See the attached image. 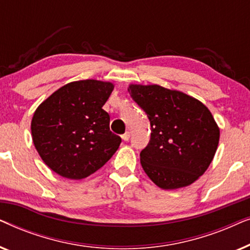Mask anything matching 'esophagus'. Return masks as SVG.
I'll return each mask as SVG.
<instances>
[{
	"label": "esophagus",
	"instance_id": "obj_1",
	"mask_svg": "<svg viewBox=\"0 0 250 250\" xmlns=\"http://www.w3.org/2000/svg\"><path fill=\"white\" fill-rule=\"evenodd\" d=\"M122 139L124 140V141H128V139H129V132H125L124 134L122 135Z\"/></svg>",
	"mask_w": 250,
	"mask_h": 250
}]
</instances>
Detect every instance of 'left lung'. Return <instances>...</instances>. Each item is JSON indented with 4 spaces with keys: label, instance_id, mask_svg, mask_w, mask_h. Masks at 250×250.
Returning <instances> with one entry per match:
<instances>
[{
    "label": "left lung",
    "instance_id": "1",
    "mask_svg": "<svg viewBox=\"0 0 250 250\" xmlns=\"http://www.w3.org/2000/svg\"><path fill=\"white\" fill-rule=\"evenodd\" d=\"M127 90L151 126L150 141L140 153L143 170L164 190L192 184L209 167L220 141L209 109L196 98L157 84H129Z\"/></svg>",
    "mask_w": 250,
    "mask_h": 250
}]
</instances>
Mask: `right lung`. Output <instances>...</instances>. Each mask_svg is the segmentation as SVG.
<instances>
[{
  "mask_svg": "<svg viewBox=\"0 0 250 250\" xmlns=\"http://www.w3.org/2000/svg\"><path fill=\"white\" fill-rule=\"evenodd\" d=\"M112 90L110 82H71L37 107L30 124L33 143L54 173L85 179L117 151L122 139L110 131V117L102 109Z\"/></svg>",
  "mask_w": 250,
  "mask_h": 250,
  "instance_id": "1",
  "label": "right lung"
}]
</instances>
